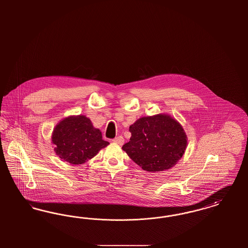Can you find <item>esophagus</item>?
Segmentation results:
<instances>
[{
  "instance_id": "34e87169",
  "label": "esophagus",
  "mask_w": 248,
  "mask_h": 248,
  "mask_svg": "<svg viewBox=\"0 0 248 248\" xmlns=\"http://www.w3.org/2000/svg\"><path fill=\"white\" fill-rule=\"evenodd\" d=\"M112 141L114 142V143H117L119 145H123L124 142V138L122 136H118L115 139H113Z\"/></svg>"
}]
</instances>
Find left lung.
Returning a JSON list of instances; mask_svg holds the SVG:
<instances>
[{
  "instance_id": "8db88e82",
  "label": "left lung",
  "mask_w": 248,
  "mask_h": 248,
  "mask_svg": "<svg viewBox=\"0 0 248 248\" xmlns=\"http://www.w3.org/2000/svg\"><path fill=\"white\" fill-rule=\"evenodd\" d=\"M129 131L130 141L123 150L145 171L155 173L171 168L186 150V134L171 116L142 117L130 126Z\"/></svg>"
}]
</instances>
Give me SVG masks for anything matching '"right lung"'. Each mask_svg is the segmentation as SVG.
<instances>
[{
  "mask_svg": "<svg viewBox=\"0 0 248 248\" xmlns=\"http://www.w3.org/2000/svg\"><path fill=\"white\" fill-rule=\"evenodd\" d=\"M52 142L56 154L72 165L85 163L108 145L99 129L83 115L62 120L54 129Z\"/></svg>",
  "mask_w": 248,
  "mask_h": 248,
  "instance_id": "1",
  "label": "right lung"
}]
</instances>
